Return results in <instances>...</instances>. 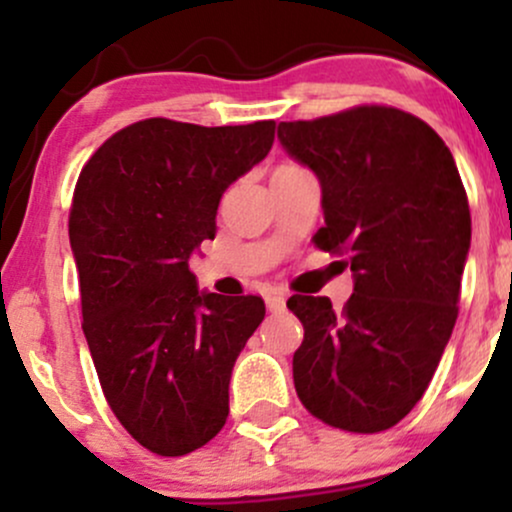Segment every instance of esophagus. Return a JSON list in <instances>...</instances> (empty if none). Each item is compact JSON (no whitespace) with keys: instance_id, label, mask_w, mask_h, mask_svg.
I'll return each instance as SVG.
<instances>
[{"instance_id":"obj_1","label":"esophagus","mask_w":512,"mask_h":512,"mask_svg":"<svg viewBox=\"0 0 512 512\" xmlns=\"http://www.w3.org/2000/svg\"><path fill=\"white\" fill-rule=\"evenodd\" d=\"M284 308H286V298H284V293H269L267 296V310L269 313H284Z\"/></svg>"}]
</instances>
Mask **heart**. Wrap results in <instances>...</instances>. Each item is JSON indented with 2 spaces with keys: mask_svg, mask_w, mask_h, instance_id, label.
Masks as SVG:
<instances>
[{
  "mask_svg": "<svg viewBox=\"0 0 512 512\" xmlns=\"http://www.w3.org/2000/svg\"><path fill=\"white\" fill-rule=\"evenodd\" d=\"M276 170H296V166H281V168H276Z\"/></svg>",
  "mask_w": 512,
  "mask_h": 512,
  "instance_id": "heart-1",
  "label": "heart"
}]
</instances>
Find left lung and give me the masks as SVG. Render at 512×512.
<instances>
[{
    "label": "left lung",
    "mask_w": 512,
    "mask_h": 512,
    "mask_svg": "<svg viewBox=\"0 0 512 512\" xmlns=\"http://www.w3.org/2000/svg\"><path fill=\"white\" fill-rule=\"evenodd\" d=\"M276 137L315 173V245L354 274L344 310L291 296L303 322L293 383L303 407L351 433L387 431L424 397L457 320L472 219L455 158L419 117L361 105Z\"/></svg>",
    "instance_id": "8db88e82"
}]
</instances>
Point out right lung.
I'll return each mask as SVG.
<instances>
[{"instance_id":"1","label":"right lung","mask_w":512,"mask_h":512,"mask_svg":"<svg viewBox=\"0 0 512 512\" xmlns=\"http://www.w3.org/2000/svg\"><path fill=\"white\" fill-rule=\"evenodd\" d=\"M274 120L134 122L81 170L69 214L81 315L103 395L146 450L180 457L226 424L257 296L199 291L190 257L216 236L221 195L269 154Z\"/></svg>"}]
</instances>
